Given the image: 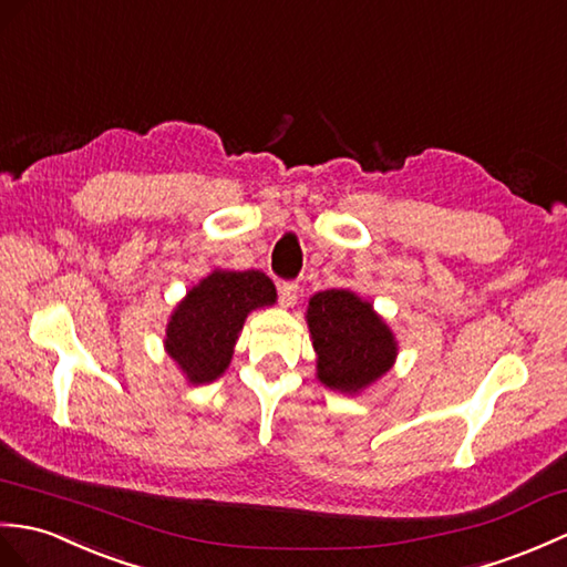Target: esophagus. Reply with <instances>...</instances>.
Returning <instances> with one entry per match:
<instances>
[{
  "label": "esophagus",
  "mask_w": 567,
  "mask_h": 567,
  "mask_svg": "<svg viewBox=\"0 0 567 567\" xmlns=\"http://www.w3.org/2000/svg\"><path fill=\"white\" fill-rule=\"evenodd\" d=\"M297 292H299V285H297V282H282V285L278 287L280 305H282L285 309L295 307V301H297Z\"/></svg>",
  "instance_id": "esophagus-1"
}]
</instances>
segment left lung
<instances>
[{
	"label": "left lung",
	"instance_id": "left-lung-1",
	"mask_svg": "<svg viewBox=\"0 0 567 567\" xmlns=\"http://www.w3.org/2000/svg\"><path fill=\"white\" fill-rule=\"evenodd\" d=\"M307 323L316 350V377L340 393H360L396 362L391 328L350 289H326L309 299Z\"/></svg>",
	"mask_w": 567,
	"mask_h": 567
}]
</instances>
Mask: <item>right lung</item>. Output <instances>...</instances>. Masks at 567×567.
<instances>
[{
  "instance_id": "obj_1",
  "label": "right lung",
  "mask_w": 567,
  "mask_h": 567,
  "mask_svg": "<svg viewBox=\"0 0 567 567\" xmlns=\"http://www.w3.org/2000/svg\"><path fill=\"white\" fill-rule=\"evenodd\" d=\"M278 292L260 270H213L183 297L166 326L164 348L190 384L224 374L246 316L272 307Z\"/></svg>"
}]
</instances>
